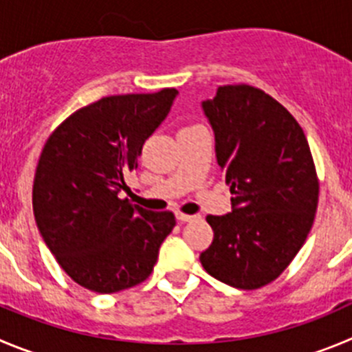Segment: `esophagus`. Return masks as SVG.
<instances>
[{
  "mask_svg": "<svg viewBox=\"0 0 352 352\" xmlns=\"http://www.w3.org/2000/svg\"><path fill=\"white\" fill-rule=\"evenodd\" d=\"M175 217L179 222H192L196 221V219H199L198 215H187V213H180V212H177Z\"/></svg>",
  "mask_w": 352,
  "mask_h": 352,
  "instance_id": "34e87169",
  "label": "esophagus"
}]
</instances>
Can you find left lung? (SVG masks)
<instances>
[{
	"instance_id": "8db88e82",
	"label": "left lung",
	"mask_w": 352,
	"mask_h": 352,
	"mask_svg": "<svg viewBox=\"0 0 352 352\" xmlns=\"http://www.w3.org/2000/svg\"><path fill=\"white\" fill-rule=\"evenodd\" d=\"M201 109L232 210L206 217L213 241L199 261L215 280L255 290L288 267L313 228L320 184L309 144L280 102L248 85L219 87Z\"/></svg>"
}]
</instances>
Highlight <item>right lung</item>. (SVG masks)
Instances as JSON below:
<instances>
[{
    "label": "right lung",
    "mask_w": 352,
    "mask_h": 352,
    "mask_svg": "<svg viewBox=\"0 0 352 352\" xmlns=\"http://www.w3.org/2000/svg\"><path fill=\"white\" fill-rule=\"evenodd\" d=\"M179 91L104 97L67 118L47 140L32 186V210L43 239L81 287L114 294L153 271L172 212H151L120 199L142 146Z\"/></svg>",
    "instance_id": "obj_1"
}]
</instances>
